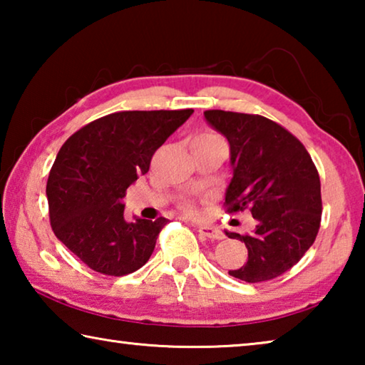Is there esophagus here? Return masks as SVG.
I'll use <instances>...</instances> for the list:
<instances>
[{"instance_id": "esophagus-1", "label": "esophagus", "mask_w": 365, "mask_h": 365, "mask_svg": "<svg viewBox=\"0 0 365 365\" xmlns=\"http://www.w3.org/2000/svg\"><path fill=\"white\" fill-rule=\"evenodd\" d=\"M197 232H200L202 237L211 238V240H222V238H224V233H222L217 227L200 225V227H197Z\"/></svg>"}]
</instances>
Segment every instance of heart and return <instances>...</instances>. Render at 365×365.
<instances>
[{"label": "heart", "mask_w": 365, "mask_h": 365, "mask_svg": "<svg viewBox=\"0 0 365 365\" xmlns=\"http://www.w3.org/2000/svg\"><path fill=\"white\" fill-rule=\"evenodd\" d=\"M200 137H217V135H214V133H205V135H200ZM180 209H182L183 212H187V214H195V212H196V206H195V202L191 201V200L182 201V202H180Z\"/></svg>", "instance_id": "b5f03b06"}]
</instances>
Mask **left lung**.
<instances>
[{"mask_svg":"<svg viewBox=\"0 0 365 365\" xmlns=\"http://www.w3.org/2000/svg\"><path fill=\"white\" fill-rule=\"evenodd\" d=\"M206 120L230 143L233 177L225 193V212L250 209L251 233L225 232L248 248L235 279L261 283L285 274L316 240L322 196L320 178L304 145L280 123L259 114L205 110Z\"/></svg>","mask_w":365,"mask_h":365,"instance_id":"left-lung-1","label":"left lung"}]
</instances>
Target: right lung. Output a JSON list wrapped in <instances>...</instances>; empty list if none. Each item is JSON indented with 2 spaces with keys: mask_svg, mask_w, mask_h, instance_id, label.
Wrapping results in <instances>:
<instances>
[{
  "mask_svg": "<svg viewBox=\"0 0 365 365\" xmlns=\"http://www.w3.org/2000/svg\"><path fill=\"white\" fill-rule=\"evenodd\" d=\"M191 114L193 109L120 110L86 123L61 146L46 183L49 222L91 270L122 277L148 262L169 220L127 222L122 200Z\"/></svg>",
  "mask_w": 365,
  "mask_h": 365,
  "instance_id": "add662e5",
  "label": "right lung"
}]
</instances>
